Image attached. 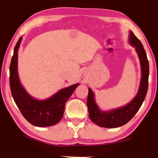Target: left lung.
I'll list each match as a JSON object with an SVG mask.
<instances>
[{"instance_id": "obj_1", "label": "left lung", "mask_w": 158, "mask_h": 158, "mask_svg": "<svg viewBox=\"0 0 158 158\" xmlns=\"http://www.w3.org/2000/svg\"><path fill=\"white\" fill-rule=\"evenodd\" d=\"M129 42L135 48L141 69V77L138 92L132 100L121 107L113 109L109 111H102L95 102V94L89 88V95L87 98V106L89 109V118L98 126L114 128L123 126L132 118L140 109L148 90L149 65L145 49L141 41L137 38L132 31H130Z\"/></svg>"}]
</instances>
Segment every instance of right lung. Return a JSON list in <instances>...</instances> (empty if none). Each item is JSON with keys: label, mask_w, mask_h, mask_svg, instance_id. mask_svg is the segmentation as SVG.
I'll list each match as a JSON object with an SVG mask.
<instances>
[{"label": "right lung", "mask_w": 158, "mask_h": 158, "mask_svg": "<svg viewBox=\"0 0 158 158\" xmlns=\"http://www.w3.org/2000/svg\"><path fill=\"white\" fill-rule=\"evenodd\" d=\"M21 40L22 37L15 45L10 66V85L13 99L21 114L31 124L37 127L54 125L62 119L67 101L79 84L60 89L45 100L32 97L21 85L18 75V51Z\"/></svg>", "instance_id": "add662e5"}]
</instances>
